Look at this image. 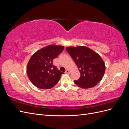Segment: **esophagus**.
Segmentation results:
<instances>
[{"label": "esophagus", "instance_id": "esophagus-1", "mask_svg": "<svg viewBox=\"0 0 129 129\" xmlns=\"http://www.w3.org/2000/svg\"><path fill=\"white\" fill-rule=\"evenodd\" d=\"M65 73H66V74H70V71H69L68 69H67V70H66V71Z\"/></svg>", "mask_w": 129, "mask_h": 129}]
</instances>
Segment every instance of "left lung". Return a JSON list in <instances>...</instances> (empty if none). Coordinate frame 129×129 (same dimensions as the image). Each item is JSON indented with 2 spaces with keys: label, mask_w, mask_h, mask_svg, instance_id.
Segmentation results:
<instances>
[{
  "label": "left lung",
  "mask_w": 129,
  "mask_h": 129,
  "mask_svg": "<svg viewBox=\"0 0 129 129\" xmlns=\"http://www.w3.org/2000/svg\"><path fill=\"white\" fill-rule=\"evenodd\" d=\"M81 73L79 79L74 81L78 86L88 89L95 87L102 79L105 71V63L97 53L85 46L66 47Z\"/></svg>",
  "instance_id": "8db88e82"
}]
</instances>
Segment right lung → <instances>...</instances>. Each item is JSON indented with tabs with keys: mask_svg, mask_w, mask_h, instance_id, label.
<instances>
[{
	"mask_svg": "<svg viewBox=\"0 0 129 129\" xmlns=\"http://www.w3.org/2000/svg\"><path fill=\"white\" fill-rule=\"evenodd\" d=\"M63 49L62 46L48 45L31 56L27 66V74L35 86L48 89L57 83L63 73L53 65V61Z\"/></svg>",
	"mask_w": 129,
	"mask_h": 129,
	"instance_id": "obj_1",
	"label": "right lung"
}]
</instances>
